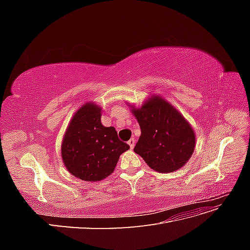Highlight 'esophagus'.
Masks as SVG:
<instances>
[{
	"mask_svg": "<svg viewBox=\"0 0 250 250\" xmlns=\"http://www.w3.org/2000/svg\"><path fill=\"white\" fill-rule=\"evenodd\" d=\"M128 145L130 146V149H133V147H134V145H135V141H134V139H130L129 141H128Z\"/></svg>",
	"mask_w": 250,
	"mask_h": 250,
	"instance_id": "esophagus-1",
	"label": "esophagus"
}]
</instances>
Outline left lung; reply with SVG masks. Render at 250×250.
<instances>
[{
	"label": "left lung",
	"instance_id": "left-lung-1",
	"mask_svg": "<svg viewBox=\"0 0 250 250\" xmlns=\"http://www.w3.org/2000/svg\"><path fill=\"white\" fill-rule=\"evenodd\" d=\"M141 127L134 152L151 169L171 173L190 160L196 145L192 126L186 118L161 96H151L139 108L130 105Z\"/></svg>",
	"mask_w": 250,
	"mask_h": 250
}]
</instances>
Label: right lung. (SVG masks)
I'll return each instance as SVG.
<instances>
[{
    "mask_svg": "<svg viewBox=\"0 0 250 250\" xmlns=\"http://www.w3.org/2000/svg\"><path fill=\"white\" fill-rule=\"evenodd\" d=\"M102 108L86 102L72 117L62 142L64 167L85 181H100L115 171L120 155L129 145L120 141L115 127L101 123Z\"/></svg>",
    "mask_w": 250,
    "mask_h": 250,
    "instance_id": "obj_1",
    "label": "right lung"
}]
</instances>
